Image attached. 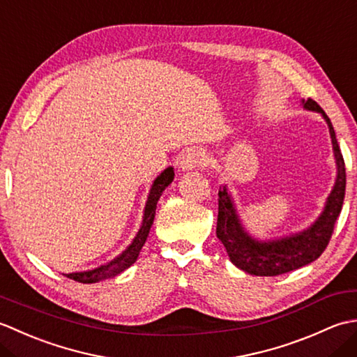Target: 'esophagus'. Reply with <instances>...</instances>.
<instances>
[{"label": "esophagus", "instance_id": "esophagus-1", "mask_svg": "<svg viewBox=\"0 0 357 357\" xmlns=\"http://www.w3.org/2000/svg\"><path fill=\"white\" fill-rule=\"evenodd\" d=\"M207 162V156L199 149H190L187 150L185 153L181 156V169L183 170H195L204 167Z\"/></svg>", "mask_w": 357, "mask_h": 357}]
</instances>
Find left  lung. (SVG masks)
<instances>
[{"instance_id": "1", "label": "left lung", "mask_w": 357, "mask_h": 357, "mask_svg": "<svg viewBox=\"0 0 357 357\" xmlns=\"http://www.w3.org/2000/svg\"><path fill=\"white\" fill-rule=\"evenodd\" d=\"M302 105L307 110L319 112L324 119L327 121L337 165L336 183L327 202H325L322 215L317 218V221L312 227L282 239L267 242L256 241L244 230L230 193L227 192L225 187H219L216 236L224 244L230 261L238 268L250 273V275L278 276L316 261L327 248L337 216L342 210L347 174L344 156L340 153L335 128H333L330 118L321 109V105L313 101L312 98L302 101Z\"/></svg>"}]
</instances>
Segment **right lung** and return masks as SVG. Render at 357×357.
<instances>
[{"mask_svg": "<svg viewBox=\"0 0 357 357\" xmlns=\"http://www.w3.org/2000/svg\"><path fill=\"white\" fill-rule=\"evenodd\" d=\"M173 178H174L173 167H169V169H165L155 179L153 185H151V188H150L146 210H144V219H142L141 229H139L138 234H136V238L133 239L132 244L127 247L126 252L121 253L118 257H115V259L110 261L109 264L101 265V267L89 270V271L69 273V275H66V276L69 279L77 280V282H81V284H93V282H100V280H104V279L115 278L116 275H119V273H123L126 268L130 267L132 264H135V261L138 259L142 245L146 244L150 227H151V224H153L156 204H158L159 198H161L162 192L165 190V187H169L172 184Z\"/></svg>", "mask_w": 357, "mask_h": 357, "instance_id": "1", "label": "right lung"}]
</instances>
